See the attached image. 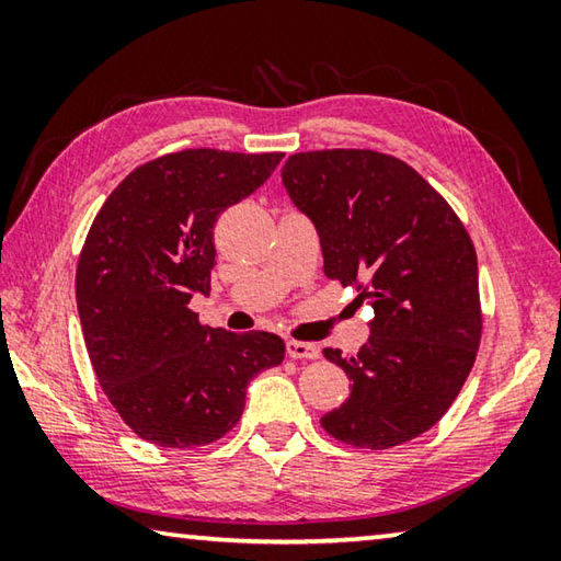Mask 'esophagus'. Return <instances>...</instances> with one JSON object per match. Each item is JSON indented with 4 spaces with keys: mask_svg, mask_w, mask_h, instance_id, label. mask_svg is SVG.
Masks as SVG:
<instances>
[{
    "mask_svg": "<svg viewBox=\"0 0 561 561\" xmlns=\"http://www.w3.org/2000/svg\"><path fill=\"white\" fill-rule=\"evenodd\" d=\"M287 354L289 358H319V346L307 344V341H287Z\"/></svg>",
    "mask_w": 561,
    "mask_h": 561,
    "instance_id": "obj_1",
    "label": "esophagus"
}]
</instances>
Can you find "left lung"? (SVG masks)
I'll return each mask as SVG.
<instances>
[{
    "label": "left lung",
    "mask_w": 561,
    "mask_h": 561,
    "mask_svg": "<svg viewBox=\"0 0 561 561\" xmlns=\"http://www.w3.org/2000/svg\"><path fill=\"white\" fill-rule=\"evenodd\" d=\"M282 180L317 227L327 277L374 307L358 354L324 348L351 393L321 428L368 450L417 438L453 405L478 356L482 309L468 230L428 180L376 150L294 153Z\"/></svg>",
    "instance_id": "1"
}]
</instances>
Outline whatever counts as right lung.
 I'll list each match as a JSON object with an SVG mask.
<instances>
[{
    "instance_id": "1",
    "label": "right lung",
    "mask_w": 561,
    "mask_h": 561,
    "mask_svg": "<svg viewBox=\"0 0 561 561\" xmlns=\"http://www.w3.org/2000/svg\"><path fill=\"white\" fill-rule=\"evenodd\" d=\"M284 153L190 148L138 165L93 220L76 267V307L103 393L128 428L160 448L230 433L247 383L279 366L267 331L203 327L187 307L210 291L213 230Z\"/></svg>"
}]
</instances>
